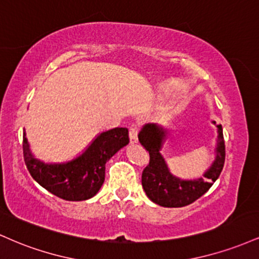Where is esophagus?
Segmentation results:
<instances>
[{
    "mask_svg": "<svg viewBox=\"0 0 259 259\" xmlns=\"http://www.w3.org/2000/svg\"><path fill=\"white\" fill-rule=\"evenodd\" d=\"M129 140L130 144H136V142H138V129H136V127H130Z\"/></svg>",
    "mask_w": 259,
    "mask_h": 259,
    "instance_id": "esophagus-1",
    "label": "esophagus"
}]
</instances>
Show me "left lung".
I'll use <instances>...</instances> for the list:
<instances>
[{
    "instance_id": "left-lung-1",
    "label": "left lung",
    "mask_w": 259,
    "mask_h": 259,
    "mask_svg": "<svg viewBox=\"0 0 259 259\" xmlns=\"http://www.w3.org/2000/svg\"><path fill=\"white\" fill-rule=\"evenodd\" d=\"M213 124L217 125L215 121ZM215 158L203 175L197 179L184 180L169 170L167 162L160 154L168 130L156 123L145 124L139 133V141L150 153V163L142 171L141 183L147 197L162 207H184L204 195L221 175L225 160L223 127L217 125Z\"/></svg>"
}]
</instances>
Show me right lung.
Returning <instances> with one entry per match:
<instances>
[{"label": "right lung", "instance_id": "add662e5", "mask_svg": "<svg viewBox=\"0 0 259 259\" xmlns=\"http://www.w3.org/2000/svg\"><path fill=\"white\" fill-rule=\"evenodd\" d=\"M129 144L126 127L99 134L81 154L63 163H45L35 158L25 132L23 154L29 173L44 189L65 201H85L100 191L105 181L106 163Z\"/></svg>", "mask_w": 259, "mask_h": 259}]
</instances>
